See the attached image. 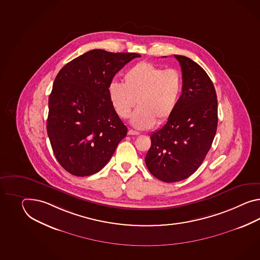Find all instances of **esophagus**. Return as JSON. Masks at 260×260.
Wrapping results in <instances>:
<instances>
[{"label":"esophagus","instance_id":"1","mask_svg":"<svg viewBox=\"0 0 260 260\" xmlns=\"http://www.w3.org/2000/svg\"><path fill=\"white\" fill-rule=\"evenodd\" d=\"M140 133L138 132H135V131H133V129H129L128 132H127V135H135V136H137V135H139Z\"/></svg>","mask_w":260,"mask_h":260}]
</instances>
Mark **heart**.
Listing matches in <instances>:
<instances>
[{
    "label": "heart",
    "instance_id": "heart-1",
    "mask_svg": "<svg viewBox=\"0 0 260 260\" xmlns=\"http://www.w3.org/2000/svg\"><path fill=\"white\" fill-rule=\"evenodd\" d=\"M182 90V80L177 70L158 67L150 62H140L127 70L124 84H109V99L118 116L126 119L133 108L138 109L131 123L138 129H148L156 123L168 120L177 109Z\"/></svg>",
    "mask_w": 260,
    "mask_h": 260
}]
</instances>
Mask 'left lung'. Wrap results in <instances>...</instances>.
<instances>
[{"mask_svg":"<svg viewBox=\"0 0 260 260\" xmlns=\"http://www.w3.org/2000/svg\"><path fill=\"white\" fill-rule=\"evenodd\" d=\"M181 67L182 94L164 127L150 135L147 169L159 180L177 182L197 171L210 149L218 125V102L207 72L190 58L174 55Z\"/></svg>","mask_w":260,"mask_h":260,"instance_id":"8db88e82","label":"left lung"}]
</instances>
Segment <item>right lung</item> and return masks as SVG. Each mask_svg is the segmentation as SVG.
<instances>
[{"label": "right lung", "mask_w": 260, "mask_h": 260, "mask_svg": "<svg viewBox=\"0 0 260 260\" xmlns=\"http://www.w3.org/2000/svg\"><path fill=\"white\" fill-rule=\"evenodd\" d=\"M133 52L92 50L59 71L49 98L47 133L58 162L77 177L101 171L127 128L109 99L114 75Z\"/></svg>", "instance_id": "right-lung-1"}]
</instances>
